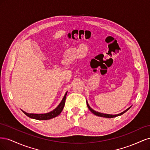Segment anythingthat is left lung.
I'll return each mask as SVG.
<instances>
[{
    "label": "left lung",
    "instance_id": "8db88e82",
    "mask_svg": "<svg viewBox=\"0 0 150 150\" xmlns=\"http://www.w3.org/2000/svg\"><path fill=\"white\" fill-rule=\"evenodd\" d=\"M86 103H87V106H88V108H89V110L91 111V112H93L94 115H96V116H98L103 117H109V118H110V117H116V116H121V115H123L125 112H126L128 110H129V109H130L131 107V106H130L129 108H128V109H127V110H126L125 111L120 113V114H118V115H108V114H104V113H101V112H99L94 111V110H93V109L89 106L88 103L87 101H86Z\"/></svg>",
    "mask_w": 150,
    "mask_h": 150
}]
</instances>
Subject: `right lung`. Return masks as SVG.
I'll return each mask as SVG.
<instances>
[{
  "label": "right lung",
  "instance_id": "right-lung-1",
  "mask_svg": "<svg viewBox=\"0 0 150 150\" xmlns=\"http://www.w3.org/2000/svg\"><path fill=\"white\" fill-rule=\"evenodd\" d=\"M67 93V92L66 93L64 98L62 99V100L61 101L60 104L57 106V107L51 112H47V113H44V114H33V113H28L24 111L23 110H22V111L23 112L26 116H28V117H30V118L35 119V120H47L54 118V117H55L59 115H60V113L62 111L63 108H64V106L65 105Z\"/></svg>",
  "mask_w": 150,
  "mask_h": 150
}]
</instances>
